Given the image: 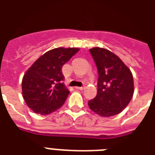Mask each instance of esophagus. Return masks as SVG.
Returning <instances> with one entry per match:
<instances>
[{"mask_svg":"<svg viewBox=\"0 0 155 155\" xmlns=\"http://www.w3.org/2000/svg\"><path fill=\"white\" fill-rule=\"evenodd\" d=\"M75 89H79V90H83V89H85V86L83 85V86H81V87H75Z\"/></svg>","mask_w":155,"mask_h":155,"instance_id":"34e87169","label":"esophagus"}]
</instances>
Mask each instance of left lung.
<instances>
[{"label": "left lung", "instance_id": "1", "mask_svg": "<svg viewBox=\"0 0 155 155\" xmlns=\"http://www.w3.org/2000/svg\"><path fill=\"white\" fill-rule=\"evenodd\" d=\"M98 72L97 93L88 102L92 111L104 117L119 114L131 101L134 81L131 70L108 50H89Z\"/></svg>", "mask_w": 155, "mask_h": 155}]
</instances>
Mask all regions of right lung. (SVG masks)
Returning <instances> with one entry per match:
<instances>
[{
  "instance_id": "add662e5",
  "label": "right lung",
  "mask_w": 155,
  "mask_h": 155,
  "mask_svg": "<svg viewBox=\"0 0 155 155\" xmlns=\"http://www.w3.org/2000/svg\"><path fill=\"white\" fill-rule=\"evenodd\" d=\"M78 48L58 47L39 58L24 75L22 93L35 113L49 115L63 105L69 90L63 84L62 67L78 51Z\"/></svg>"
}]
</instances>
